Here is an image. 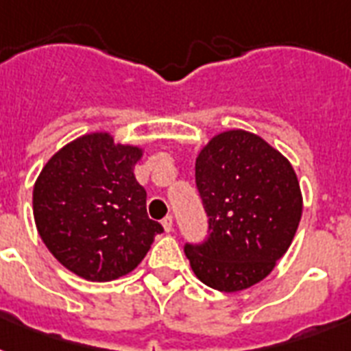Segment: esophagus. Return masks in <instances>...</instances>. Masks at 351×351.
Masks as SVG:
<instances>
[{
  "instance_id": "34e87169",
  "label": "esophagus",
  "mask_w": 351,
  "mask_h": 351,
  "mask_svg": "<svg viewBox=\"0 0 351 351\" xmlns=\"http://www.w3.org/2000/svg\"><path fill=\"white\" fill-rule=\"evenodd\" d=\"M162 226H164L165 233H171V231H173V217H165V219L162 220Z\"/></svg>"
}]
</instances>
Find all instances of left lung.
Listing matches in <instances>:
<instances>
[{"mask_svg": "<svg viewBox=\"0 0 351 351\" xmlns=\"http://www.w3.org/2000/svg\"><path fill=\"white\" fill-rule=\"evenodd\" d=\"M209 237L186 244L193 273L226 293L261 282L288 251L302 217L293 165L255 132L230 129L209 140L195 164Z\"/></svg>", "mask_w": 351, "mask_h": 351, "instance_id": "1", "label": "left lung"}]
</instances>
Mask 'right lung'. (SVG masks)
I'll return each mask as SVG.
<instances>
[{"instance_id":"right-lung-1","label":"right lung","mask_w":351,"mask_h":351,"mask_svg":"<svg viewBox=\"0 0 351 351\" xmlns=\"http://www.w3.org/2000/svg\"><path fill=\"white\" fill-rule=\"evenodd\" d=\"M143 147L111 132L78 136L49 158L32 191L43 244L62 266L90 282L131 273L164 228L147 217L134 178Z\"/></svg>"}]
</instances>
